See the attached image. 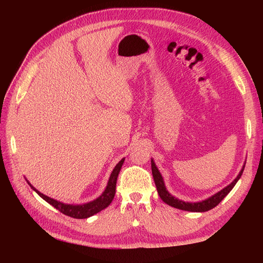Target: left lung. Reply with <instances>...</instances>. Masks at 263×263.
Returning <instances> with one entry per match:
<instances>
[{
  "label": "left lung",
  "instance_id": "left-lung-1",
  "mask_svg": "<svg viewBox=\"0 0 263 263\" xmlns=\"http://www.w3.org/2000/svg\"><path fill=\"white\" fill-rule=\"evenodd\" d=\"M243 169H245V166L240 171V173L238 174V177L232 183H230L228 186L222 189L221 191H219L218 193L208 198V200L202 201V202H197V203H185V202L180 201V200H178V198L169 194L168 191L165 190L163 179L161 177L160 172H159V170L157 169L155 162L151 160V171H153V177L155 180V184H156V187L158 191V194H159V196H160L161 200L165 204L172 206V208H176V209L183 210V211H189V212H206V211H210V210L214 209L215 206H217L222 201V198H224L230 192V191L233 190L237 181L240 179L241 174L243 172Z\"/></svg>",
  "mask_w": 263,
  "mask_h": 263
}]
</instances>
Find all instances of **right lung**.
<instances>
[{
  "label": "right lung",
  "instance_id": "right-lung-1",
  "mask_svg": "<svg viewBox=\"0 0 263 263\" xmlns=\"http://www.w3.org/2000/svg\"><path fill=\"white\" fill-rule=\"evenodd\" d=\"M125 159H122L121 161H119L116 166L114 168L112 174H110L108 183H107V186L105 189L104 192L103 194L97 198V200H94L93 202H90L87 204H83V205H67V204H63L60 203L58 201L53 200V198H50L48 196L44 195L43 193L39 192L35 187L31 186L29 183L28 184L31 186L34 191H36V193L43 197L46 202H48L50 205H52L54 209H57L60 213L67 215V216L70 217H73L77 219H82V218H87L90 216H93L94 214H97L101 211H103L104 209H106L107 206L112 203L113 198L115 196V192H116V181H117V177H118V173L121 171L122 165L124 163Z\"/></svg>",
  "mask_w": 263,
  "mask_h": 263
}]
</instances>
